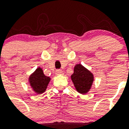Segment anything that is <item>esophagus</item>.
Instances as JSON below:
<instances>
[{
	"label": "esophagus",
	"instance_id": "1",
	"mask_svg": "<svg viewBox=\"0 0 129 129\" xmlns=\"http://www.w3.org/2000/svg\"><path fill=\"white\" fill-rule=\"evenodd\" d=\"M55 74H56V75H63V72L62 70H57L55 71Z\"/></svg>",
	"mask_w": 129,
	"mask_h": 129
}]
</instances>
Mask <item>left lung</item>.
<instances>
[{
	"mask_svg": "<svg viewBox=\"0 0 129 129\" xmlns=\"http://www.w3.org/2000/svg\"><path fill=\"white\" fill-rule=\"evenodd\" d=\"M71 78L77 91L82 94L88 92L94 80L92 73L81 64H78L74 67V74Z\"/></svg>",
	"mask_w": 129,
	"mask_h": 129,
	"instance_id": "left-lung-1",
	"label": "left lung"
}]
</instances>
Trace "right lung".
Instances as JSON below:
<instances>
[{"mask_svg": "<svg viewBox=\"0 0 129 129\" xmlns=\"http://www.w3.org/2000/svg\"><path fill=\"white\" fill-rule=\"evenodd\" d=\"M30 84L35 92L41 94L45 91L48 85L50 78L45 76L42 69L39 68L29 78Z\"/></svg>", "mask_w": 129, "mask_h": 129, "instance_id": "add662e5", "label": "right lung"}]
</instances>
